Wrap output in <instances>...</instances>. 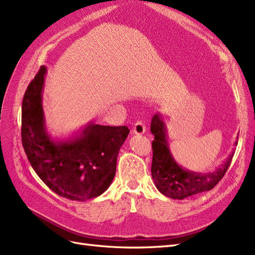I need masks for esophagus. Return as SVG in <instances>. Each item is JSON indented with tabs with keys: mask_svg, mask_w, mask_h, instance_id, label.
Segmentation results:
<instances>
[{
	"mask_svg": "<svg viewBox=\"0 0 255 255\" xmlns=\"http://www.w3.org/2000/svg\"><path fill=\"white\" fill-rule=\"evenodd\" d=\"M145 132V126L142 121H137L134 128H133V133L137 134V135H142Z\"/></svg>",
	"mask_w": 255,
	"mask_h": 255,
	"instance_id": "esophagus-1",
	"label": "esophagus"
}]
</instances>
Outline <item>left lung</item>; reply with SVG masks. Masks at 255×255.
Returning a JSON list of instances; mask_svg holds the SVG:
<instances>
[{
	"mask_svg": "<svg viewBox=\"0 0 255 255\" xmlns=\"http://www.w3.org/2000/svg\"><path fill=\"white\" fill-rule=\"evenodd\" d=\"M153 158L151 173L156 188L166 197L182 200L200 192L213 189L226 174L234 153L221 167L210 173H198L185 170L171 155L167 140V129L159 114L153 116L151 121ZM237 145V140L235 141Z\"/></svg>",
	"mask_w": 255,
	"mask_h": 255,
	"instance_id": "8db88e82",
	"label": "left lung"
}]
</instances>
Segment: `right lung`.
<instances>
[{
  "instance_id": "1",
  "label": "right lung",
  "mask_w": 255,
  "mask_h": 255,
  "mask_svg": "<svg viewBox=\"0 0 255 255\" xmlns=\"http://www.w3.org/2000/svg\"><path fill=\"white\" fill-rule=\"evenodd\" d=\"M45 71L41 66L23 97L22 145L35 172L50 189L60 197L86 201L102 195L113 182L118 153L129 129L90 123L71 139L52 140L42 110Z\"/></svg>"
}]
</instances>
